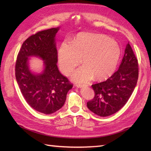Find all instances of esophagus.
Returning a JSON list of instances; mask_svg holds the SVG:
<instances>
[{
    "label": "esophagus",
    "instance_id": "34e87169",
    "mask_svg": "<svg viewBox=\"0 0 151 151\" xmlns=\"http://www.w3.org/2000/svg\"><path fill=\"white\" fill-rule=\"evenodd\" d=\"M76 86L78 88H83L85 86V85H84V84H76Z\"/></svg>",
    "mask_w": 151,
    "mask_h": 151
}]
</instances>
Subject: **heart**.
<instances>
[{
    "instance_id": "1",
    "label": "heart",
    "mask_w": 151,
    "mask_h": 151,
    "mask_svg": "<svg viewBox=\"0 0 151 151\" xmlns=\"http://www.w3.org/2000/svg\"><path fill=\"white\" fill-rule=\"evenodd\" d=\"M121 48L116 41L94 33H81L72 45L63 43L58 50V60L61 71L69 75L81 62L83 66L72 76L76 83L108 79L115 72L121 56Z\"/></svg>"
}]
</instances>
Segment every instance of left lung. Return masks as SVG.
Wrapping results in <instances>:
<instances>
[{"instance_id": "8db88e82", "label": "left lung", "mask_w": 151, "mask_h": 151, "mask_svg": "<svg viewBox=\"0 0 151 151\" xmlns=\"http://www.w3.org/2000/svg\"><path fill=\"white\" fill-rule=\"evenodd\" d=\"M138 76V61L129 42L118 70L106 81L92 85L94 97L87 103V106L100 116L115 113L131 96Z\"/></svg>"}]
</instances>
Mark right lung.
Wrapping results in <instances>:
<instances>
[{
  "label": "right lung",
  "instance_id": "obj_1",
  "mask_svg": "<svg viewBox=\"0 0 151 151\" xmlns=\"http://www.w3.org/2000/svg\"><path fill=\"white\" fill-rule=\"evenodd\" d=\"M59 29L57 27L29 36L22 43L16 63V81L26 102L35 110L47 115L63 106L67 93L73 87L57 65L55 36ZM30 57L44 61L42 72L30 70Z\"/></svg>",
  "mask_w": 151,
  "mask_h": 151
}]
</instances>
